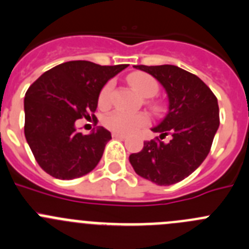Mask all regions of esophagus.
I'll return each mask as SVG.
<instances>
[{
  "label": "esophagus",
  "mask_w": 249,
  "mask_h": 249,
  "mask_svg": "<svg viewBox=\"0 0 249 249\" xmlns=\"http://www.w3.org/2000/svg\"><path fill=\"white\" fill-rule=\"evenodd\" d=\"M112 136L114 137V139H120V140L126 139V135H124V134H119V132H113Z\"/></svg>",
  "instance_id": "1"
}]
</instances>
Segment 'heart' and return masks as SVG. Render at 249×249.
Listing matches in <instances>:
<instances>
[{
  "mask_svg": "<svg viewBox=\"0 0 249 249\" xmlns=\"http://www.w3.org/2000/svg\"><path fill=\"white\" fill-rule=\"evenodd\" d=\"M127 81L130 85L137 91L143 97H153L159 91V84L156 79L149 74L143 71H134V73L127 75ZM114 88V81L109 80L103 85L98 93V105L102 108H107L110 105V97H112V91ZM152 109L159 112L160 106L159 103L151 101L149 102ZM149 123L148 115L144 113H127L124 110H114L109 113L103 120V124L106 127L114 132L119 134H130L140 127L146 126Z\"/></svg>",
  "mask_w": 249,
  "mask_h": 249,
  "instance_id": "1",
  "label": "heart"
}]
</instances>
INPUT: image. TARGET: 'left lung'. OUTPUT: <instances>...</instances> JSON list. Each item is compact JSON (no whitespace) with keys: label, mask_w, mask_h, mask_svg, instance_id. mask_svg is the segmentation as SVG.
Masks as SVG:
<instances>
[{"label":"left lung","mask_w":249,"mask_h":249,"mask_svg":"<svg viewBox=\"0 0 249 249\" xmlns=\"http://www.w3.org/2000/svg\"><path fill=\"white\" fill-rule=\"evenodd\" d=\"M134 67L165 89L169 112L152 130L160 132V139L170 133L172 140L168 144L158 137L146 141L129 160L137 175L159 186L173 185L191 175L208 156L220 124L218 100L198 76L176 66Z\"/></svg>","instance_id":"8db88e82"}]
</instances>
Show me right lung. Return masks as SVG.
Instances as JSON below:
<instances>
[{
	"label": "right lung",
	"mask_w": 249,
	"mask_h": 249,
	"mask_svg": "<svg viewBox=\"0 0 249 249\" xmlns=\"http://www.w3.org/2000/svg\"><path fill=\"white\" fill-rule=\"evenodd\" d=\"M127 64L100 66L71 60L45 71L24 98V134L38 165L60 180L86 175L96 168L112 135L103 127L84 135L75 122L92 117L98 93Z\"/></svg>",
	"instance_id": "right-lung-1"
}]
</instances>
